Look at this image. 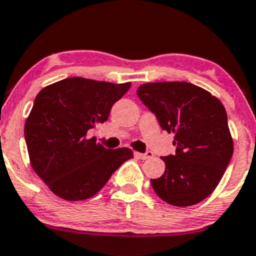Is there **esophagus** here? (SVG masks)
<instances>
[{
	"label": "esophagus",
	"instance_id": "esophagus-1",
	"mask_svg": "<svg viewBox=\"0 0 256 256\" xmlns=\"http://www.w3.org/2000/svg\"><path fill=\"white\" fill-rule=\"evenodd\" d=\"M152 152H135V156L142 159V160H145V159H149V158L152 156Z\"/></svg>",
	"mask_w": 256,
	"mask_h": 256
}]
</instances>
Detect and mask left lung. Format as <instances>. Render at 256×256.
Here are the masks:
<instances>
[{
  "instance_id": "left-lung-1",
  "label": "left lung",
  "mask_w": 256,
  "mask_h": 256,
  "mask_svg": "<svg viewBox=\"0 0 256 256\" xmlns=\"http://www.w3.org/2000/svg\"><path fill=\"white\" fill-rule=\"evenodd\" d=\"M156 114L162 128L174 134L176 155L162 158L166 172L152 179L166 204L188 207L208 197L221 180L234 152L224 104L208 90L188 82H154L136 90Z\"/></svg>"
}]
</instances>
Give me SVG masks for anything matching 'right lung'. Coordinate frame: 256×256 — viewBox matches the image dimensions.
<instances>
[{
  "instance_id": "add662e5",
  "label": "right lung",
  "mask_w": 256,
  "mask_h": 256,
  "mask_svg": "<svg viewBox=\"0 0 256 256\" xmlns=\"http://www.w3.org/2000/svg\"><path fill=\"white\" fill-rule=\"evenodd\" d=\"M131 87L82 77L66 78L38 93L25 122L30 163L49 190L66 200L93 197L124 162L128 148L106 149L90 130L108 118Z\"/></svg>"
}]
</instances>
